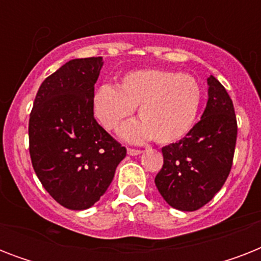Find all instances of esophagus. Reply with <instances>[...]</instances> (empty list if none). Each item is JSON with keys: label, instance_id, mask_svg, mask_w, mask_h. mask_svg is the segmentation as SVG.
Listing matches in <instances>:
<instances>
[{"label": "esophagus", "instance_id": "1", "mask_svg": "<svg viewBox=\"0 0 261 261\" xmlns=\"http://www.w3.org/2000/svg\"><path fill=\"white\" fill-rule=\"evenodd\" d=\"M127 153H128L130 155H138V154H141V153H142V150H139V149H133V147H128V149H127Z\"/></svg>", "mask_w": 261, "mask_h": 261}]
</instances>
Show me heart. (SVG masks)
<instances>
[{
    "label": "heart",
    "mask_w": 261,
    "mask_h": 261,
    "mask_svg": "<svg viewBox=\"0 0 261 261\" xmlns=\"http://www.w3.org/2000/svg\"><path fill=\"white\" fill-rule=\"evenodd\" d=\"M202 100L198 81L173 70H137L126 74L120 88L104 84L96 90L93 110L107 130H115L139 106L141 122L122 128L123 138L141 142L154 137L163 145L176 142L195 124Z\"/></svg>",
    "instance_id": "b5f03b06"
}]
</instances>
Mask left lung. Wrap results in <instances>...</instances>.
<instances>
[{
	"label": "left lung",
	"mask_w": 261,
	"mask_h": 261,
	"mask_svg": "<svg viewBox=\"0 0 261 261\" xmlns=\"http://www.w3.org/2000/svg\"><path fill=\"white\" fill-rule=\"evenodd\" d=\"M202 119L177 142L164 146V165L154 178L169 206L195 211L210 202L230 173L237 139V119L230 96L210 75Z\"/></svg>",
	"instance_id": "1"
}]
</instances>
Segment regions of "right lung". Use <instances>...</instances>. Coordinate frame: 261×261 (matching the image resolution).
Wrapping results in <instances>:
<instances>
[{
    "mask_svg": "<svg viewBox=\"0 0 261 261\" xmlns=\"http://www.w3.org/2000/svg\"><path fill=\"white\" fill-rule=\"evenodd\" d=\"M101 57L69 61L39 88L30 114V155L44 190L70 210H85L110 187L122 146L93 116Z\"/></svg>",
    "mask_w": 261,
    "mask_h": 261,
    "instance_id": "1",
    "label": "right lung"
}]
</instances>
